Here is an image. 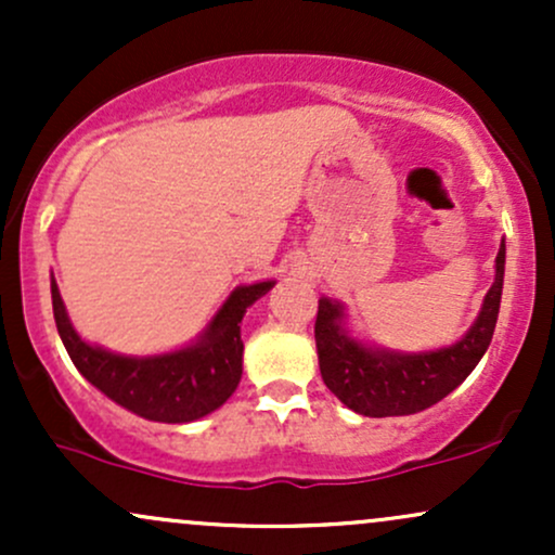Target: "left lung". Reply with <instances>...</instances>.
<instances>
[{
	"instance_id": "obj_1",
	"label": "left lung",
	"mask_w": 555,
	"mask_h": 555,
	"mask_svg": "<svg viewBox=\"0 0 555 555\" xmlns=\"http://www.w3.org/2000/svg\"><path fill=\"white\" fill-rule=\"evenodd\" d=\"M506 245L495 256V282L460 341L428 352H399L352 336L339 299H318L315 347L323 384L341 404L365 417L415 415L449 397L475 371L499 321Z\"/></svg>"
}]
</instances>
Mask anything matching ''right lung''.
I'll use <instances>...</instances> for the list:
<instances>
[{"mask_svg": "<svg viewBox=\"0 0 555 555\" xmlns=\"http://www.w3.org/2000/svg\"><path fill=\"white\" fill-rule=\"evenodd\" d=\"M276 282L242 284L195 341L162 354H119L86 341L69 321L52 276L56 331L82 378L125 410L154 423H193L211 415L232 397L242 378L240 323L247 308L269 295Z\"/></svg>", "mask_w": 555, "mask_h": 555, "instance_id": "1", "label": "right lung"}]
</instances>
